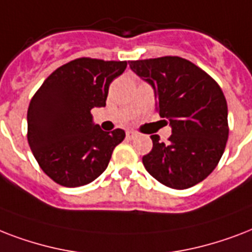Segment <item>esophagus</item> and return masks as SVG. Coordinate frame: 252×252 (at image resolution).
Here are the masks:
<instances>
[{"mask_svg":"<svg viewBox=\"0 0 252 252\" xmlns=\"http://www.w3.org/2000/svg\"><path fill=\"white\" fill-rule=\"evenodd\" d=\"M135 136H136L135 131H126V138H127V139H134Z\"/></svg>","mask_w":252,"mask_h":252,"instance_id":"obj_1","label":"esophagus"}]
</instances>
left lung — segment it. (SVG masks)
Here are the masks:
<instances>
[{"instance_id":"8db88e82","label":"left lung","mask_w":252,"mask_h":252,"mask_svg":"<svg viewBox=\"0 0 252 252\" xmlns=\"http://www.w3.org/2000/svg\"><path fill=\"white\" fill-rule=\"evenodd\" d=\"M131 71L154 89L157 110L169 121L168 143L153 135L143 157L147 172L173 189H187L209 176L229 136L227 104L206 72L179 56L128 62Z\"/></svg>"}]
</instances>
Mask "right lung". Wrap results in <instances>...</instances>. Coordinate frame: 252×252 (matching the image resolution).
<instances>
[{"label":"right lung","instance_id":"obj_1","mask_svg":"<svg viewBox=\"0 0 252 252\" xmlns=\"http://www.w3.org/2000/svg\"><path fill=\"white\" fill-rule=\"evenodd\" d=\"M126 62L80 58L48 76L27 110V140L47 176L63 187L89 184L108 167L125 131L101 130L91 110L106 105L109 85Z\"/></svg>","mask_w":252,"mask_h":252}]
</instances>
